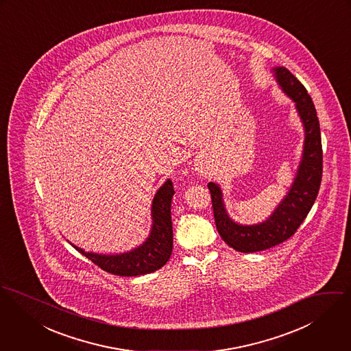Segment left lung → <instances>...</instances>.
Returning a JSON list of instances; mask_svg holds the SVG:
<instances>
[{"instance_id": "1", "label": "left lung", "mask_w": 351, "mask_h": 351, "mask_svg": "<svg viewBox=\"0 0 351 351\" xmlns=\"http://www.w3.org/2000/svg\"><path fill=\"white\" fill-rule=\"evenodd\" d=\"M273 73L281 90L295 102L306 136L303 156L289 191L264 222L239 225L226 211L221 187L213 182L207 184L218 233L230 247L242 253L265 250L292 237L310 213L322 182V138L311 97L300 80L285 67H274Z\"/></svg>"}]
</instances>
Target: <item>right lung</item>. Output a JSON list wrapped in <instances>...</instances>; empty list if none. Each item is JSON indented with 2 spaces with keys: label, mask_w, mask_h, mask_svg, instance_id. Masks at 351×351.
<instances>
[{
  "label": "right lung",
  "mask_w": 351,
  "mask_h": 351,
  "mask_svg": "<svg viewBox=\"0 0 351 351\" xmlns=\"http://www.w3.org/2000/svg\"><path fill=\"white\" fill-rule=\"evenodd\" d=\"M175 194L169 179L157 190L152 202V229L143 245L119 254L88 253L73 245L79 253L101 269L117 276H140L160 269L167 264L173 247L171 221V200Z\"/></svg>",
  "instance_id": "right-lung-1"
}]
</instances>
